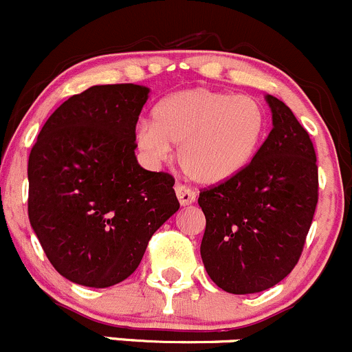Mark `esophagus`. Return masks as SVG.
<instances>
[{
	"label": "esophagus",
	"instance_id": "1",
	"mask_svg": "<svg viewBox=\"0 0 352 352\" xmlns=\"http://www.w3.org/2000/svg\"><path fill=\"white\" fill-rule=\"evenodd\" d=\"M175 194H177V197H179V202L182 206H189L196 201V192H192L189 187L180 186V184H177L175 186Z\"/></svg>",
	"mask_w": 352,
	"mask_h": 352
}]
</instances>
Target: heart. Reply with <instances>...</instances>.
Here are the masks:
<instances>
[{
	"instance_id": "obj_1",
	"label": "heart",
	"mask_w": 352,
	"mask_h": 352,
	"mask_svg": "<svg viewBox=\"0 0 352 352\" xmlns=\"http://www.w3.org/2000/svg\"><path fill=\"white\" fill-rule=\"evenodd\" d=\"M151 116L153 124L136 127L138 150L158 163L168 158L170 146H179L180 168L201 186H218L247 168L267 126L255 98L202 87L162 98Z\"/></svg>"
}]
</instances>
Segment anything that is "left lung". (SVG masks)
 Returning <instances> with one entry per match:
<instances>
[{
	"label": "left lung",
	"mask_w": 352,
	"mask_h": 352,
	"mask_svg": "<svg viewBox=\"0 0 352 352\" xmlns=\"http://www.w3.org/2000/svg\"><path fill=\"white\" fill-rule=\"evenodd\" d=\"M272 131L239 175L199 194L206 216L201 257L233 294L276 286L296 265L318 201L314 143L291 109L265 95Z\"/></svg>",
	"instance_id": "left-lung-1"
}]
</instances>
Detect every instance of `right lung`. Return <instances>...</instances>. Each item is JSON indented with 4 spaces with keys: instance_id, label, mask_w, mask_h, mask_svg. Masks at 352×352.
<instances>
[{
    "instance_id": "obj_1",
    "label": "right lung",
    "mask_w": 352,
    "mask_h": 352,
    "mask_svg": "<svg viewBox=\"0 0 352 352\" xmlns=\"http://www.w3.org/2000/svg\"><path fill=\"white\" fill-rule=\"evenodd\" d=\"M150 88L97 85L54 110L28 156V219L49 262L76 285L109 287L140 265L180 204L172 175L138 163Z\"/></svg>"
}]
</instances>
